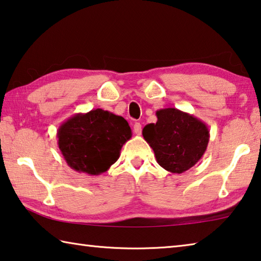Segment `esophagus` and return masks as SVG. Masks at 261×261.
<instances>
[{
    "mask_svg": "<svg viewBox=\"0 0 261 261\" xmlns=\"http://www.w3.org/2000/svg\"><path fill=\"white\" fill-rule=\"evenodd\" d=\"M134 132H135L137 136H140L141 135V124H140V123H138V122L135 123Z\"/></svg>",
    "mask_w": 261,
    "mask_h": 261,
    "instance_id": "1",
    "label": "esophagus"
}]
</instances>
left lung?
<instances>
[{
    "instance_id": "left-lung-1",
    "label": "left lung",
    "mask_w": 261,
    "mask_h": 261,
    "mask_svg": "<svg viewBox=\"0 0 261 261\" xmlns=\"http://www.w3.org/2000/svg\"><path fill=\"white\" fill-rule=\"evenodd\" d=\"M158 122L143 129L144 139L154 150L158 163L172 173H182L204 155L210 131L204 122L177 108L156 111Z\"/></svg>"
}]
</instances>
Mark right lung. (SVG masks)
I'll use <instances>...</instances> for the list:
<instances>
[{
  "label": "right lung",
  "instance_id": "1",
  "mask_svg": "<svg viewBox=\"0 0 261 261\" xmlns=\"http://www.w3.org/2000/svg\"><path fill=\"white\" fill-rule=\"evenodd\" d=\"M131 136L126 120L100 108L74 114L57 131L58 147L68 167L90 176L106 172Z\"/></svg>",
  "mask_w": 261,
  "mask_h": 261
}]
</instances>
